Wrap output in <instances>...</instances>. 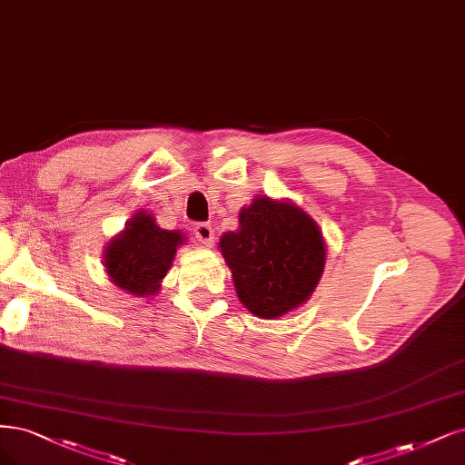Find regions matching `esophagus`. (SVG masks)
<instances>
[{
    "label": "esophagus",
    "mask_w": 465,
    "mask_h": 465,
    "mask_svg": "<svg viewBox=\"0 0 465 465\" xmlns=\"http://www.w3.org/2000/svg\"><path fill=\"white\" fill-rule=\"evenodd\" d=\"M194 234H196V238L200 240L202 244L212 246L215 231H213V227L210 225V223H198V225L194 227Z\"/></svg>",
    "instance_id": "obj_1"
}]
</instances>
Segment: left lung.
Returning a JSON list of instances; mask_svg holds the SVG:
<instances>
[{
  "label": "left lung",
  "mask_w": 465,
  "mask_h": 465,
  "mask_svg": "<svg viewBox=\"0 0 465 465\" xmlns=\"http://www.w3.org/2000/svg\"><path fill=\"white\" fill-rule=\"evenodd\" d=\"M219 240L240 302L275 319L306 302L323 275L327 248L317 223L291 202L258 196Z\"/></svg>",
  "instance_id": "obj_1"
}]
</instances>
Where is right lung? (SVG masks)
Wrapping results in <instances>:
<instances>
[{
  "label": "right lung",
  "instance_id": "right-lung-1",
  "mask_svg": "<svg viewBox=\"0 0 465 465\" xmlns=\"http://www.w3.org/2000/svg\"><path fill=\"white\" fill-rule=\"evenodd\" d=\"M183 242L179 231L159 229L150 213L138 212L107 244L105 271L126 292L142 298L155 294Z\"/></svg>",
  "mask_w": 465,
  "mask_h": 465
}]
</instances>
